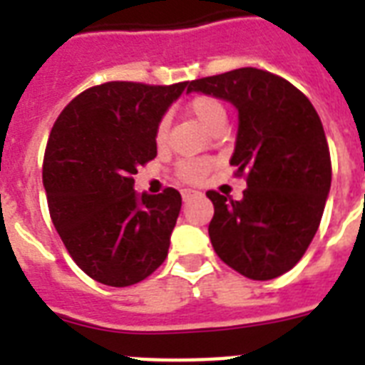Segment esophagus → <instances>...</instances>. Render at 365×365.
I'll use <instances>...</instances> for the list:
<instances>
[{
  "mask_svg": "<svg viewBox=\"0 0 365 365\" xmlns=\"http://www.w3.org/2000/svg\"><path fill=\"white\" fill-rule=\"evenodd\" d=\"M182 197H183V202H191L193 199L202 197V193H200V191H195V189H183Z\"/></svg>",
  "mask_w": 365,
  "mask_h": 365,
  "instance_id": "obj_1",
  "label": "esophagus"
}]
</instances>
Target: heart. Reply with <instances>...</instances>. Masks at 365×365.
<instances>
[{
  "label": "heart",
  "instance_id": "obj_1",
  "mask_svg": "<svg viewBox=\"0 0 365 365\" xmlns=\"http://www.w3.org/2000/svg\"><path fill=\"white\" fill-rule=\"evenodd\" d=\"M187 111L191 115L205 126L206 130H217V128H223L225 121H227V111H225V106L220 102L214 96H195L191 102L187 104ZM166 136H168V121L163 119L157 125V130H155V142L163 145L166 142ZM210 170V163L205 159H195V160H183L182 165L178 166V176L182 178L183 182H200L202 178L208 174Z\"/></svg>",
  "mask_w": 365,
  "mask_h": 365
}]
</instances>
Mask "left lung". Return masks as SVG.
I'll use <instances>...</instances> for the list:
<instances>
[{"label":"left lung","instance_id":"1","mask_svg":"<svg viewBox=\"0 0 365 365\" xmlns=\"http://www.w3.org/2000/svg\"><path fill=\"white\" fill-rule=\"evenodd\" d=\"M187 93L210 94L239 111L231 165L248 187L240 200L206 193L214 205L212 246L223 263L252 280L280 277L314 239L331 185L317 110L292 83L257 68L195 79Z\"/></svg>","mask_w":365,"mask_h":365}]
</instances>
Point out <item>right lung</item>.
Listing matches in <instances>:
<instances>
[{"label":"right lung","instance_id":"1","mask_svg":"<svg viewBox=\"0 0 365 365\" xmlns=\"http://www.w3.org/2000/svg\"><path fill=\"white\" fill-rule=\"evenodd\" d=\"M185 87L104 83L54 123L43 160L48 212L71 259L96 282H142L168 255L182 195H138L132 176L157 157V125Z\"/></svg>","mask_w":365,"mask_h":365}]
</instances>
